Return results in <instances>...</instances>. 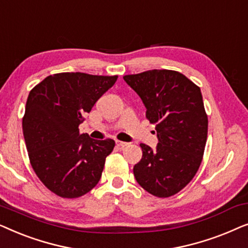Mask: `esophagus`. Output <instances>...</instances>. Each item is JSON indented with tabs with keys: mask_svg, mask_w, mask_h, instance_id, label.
<instances>
[{
	"mask_svg": "<svg viewBox=\"0 0 248 248\" xmlns=\"http://www.w3.org/2000/svg\"><path fill=\"white\" fill-rule=\"evenodd\" d=\"M116 144L118 145V147H121V148H124V147H127V142H123V141H116Z\"/></svg>",
	"mask_w": 248,
	"mask_h": 248,
	"instance_id": "1",
	"label": "esophagus"
}]
</instances>
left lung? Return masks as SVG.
I'll return each instance as SVG.
<instances>
[{
	"instance_id": "obj_1",
	"label": "left lung",
	"mask_w": 248,
	"mask_h": 248,
	"mask_svg": "<svg viewBox=\"0 0 248 248\" xmlns=\"http://www.w3.org/2000/svg\"><path fill=\"white\" fill-rule=\"evenodd\" d=\"M124 80L141 98L150 123L157 124V147L140 144L134 177L150 194L168 198L184 188L201 165L208 137L201 90L171 70L145 71Z\"/></svg>"
}]
</instances>
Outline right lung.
Listing matches in <instances>:
<instances>
[{
    "label": "right lung",
    "mask_w": 248,
    "mask_h": 248,
    "mask_svg": "<svg viewBox=\"0 0 248 248\" xmlns=\"http://www.w3.org/2000/svg\"><path fill=\"white\" fill-rule=\"evenodd\" d=\"M117 76L64 72L49 76L29 93L22 120L33 170L61 198L74 199L98 184L115 141L80 134L79 125Z\"/></svg>",
    "instance_id": "1"
}]
</instances>
